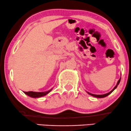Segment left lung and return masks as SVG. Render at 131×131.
I'll return each mask as SVG.
<instances>
[{"mask_svg":"<svg viewBox=\"0 0 131 131\" xmlns=\"http://www.w3.org/2000/svg\"><path fill=\"white\" fill-rule=\"evenodd\" d=\"M120 81H121V78H120V79H119V80H118V82H117L116 85V86L115 87V88H114L113 89H112V91H111L110 92H108V93H106V94H102V95H97V94H91V93L89 92H88V94L91 95L93 96V97H96V98H104V97H106V96H108V95L110 94L111 93H112V92H113L114 90H115V89L117 87H118V85H119V82H120Z\"/></svg>","mask_w":131,"mask_h":131,"instance_id":"obj_1","label":"left lung"}]
</instances>
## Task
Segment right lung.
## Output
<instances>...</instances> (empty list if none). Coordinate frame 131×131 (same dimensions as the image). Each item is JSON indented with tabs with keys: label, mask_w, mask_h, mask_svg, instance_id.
<instances>
[{
	"label": "right lung",
	"mask_w": 131,
	"mask_h": 131,
	"mask_svg": "<svg viewBox=\"0 0 131 131\" xmlns=\"http://www.w3.org/2000/svg\"><path fill=\"white\" fill-rule=\"evenodd\" d=\"M52 89L46 92H33V91H29V92H24L25 94L29 96V97H32V98H40V97H43V96L46 95L47 94H49L50 92L52 91Z\"/></svg>",
	"instance_id": "1"
}]
</instances>
